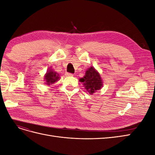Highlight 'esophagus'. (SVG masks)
<instances>
[{
	"instance_id": "esophagus-1",
	"label": "esophagus",
	"mask_w": 155,
	"mask_h": 155,
	"mask_svg": "<svg viewBox=\"0 0 155 155\" xmlns=\"http://www.w3.org/2000/svg\"><path fill=\"white\" fill-rule=\"evenodd\" d=\"M65 76H73L74 74H72V73L66 72V73H65Z\"/></svg>"
}]
</instances>
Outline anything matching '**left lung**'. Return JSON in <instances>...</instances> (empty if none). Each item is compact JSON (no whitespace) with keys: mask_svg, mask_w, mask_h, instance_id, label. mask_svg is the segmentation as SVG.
I'll return each mask as SVG.
<instances>
[{"mask_svg":"<svg viewBox=\"0 0 155 155\" xmlns=\"http://www.w3.org/2000/svg\"><path fill=\"white\" fill-rule=\"evenodd\" d=\"M80 81L83 83V85L85 86L87 91L91 94L100 90L103 86L100 75L94 67L89 68L87 70L85 76L83 78H81Z\"/></svg>","mask_w":155,"mask_h":155,"instance_id":"1","label":"left lung"}]
</instances>
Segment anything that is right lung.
I'll use <instances>...</instances> for the list:
<instances>
[{"label": "right lung", "instance_id": "1", "mask_svg": "<svg viewBox=\"0 0 155 155\" xmlns=\"http://www.w3.org/2000/svg\"><path fill=\"white\" fill-rule=\"evenodd\" d=\"M59 79V77L58 76V74L51 70L47 71V73L46 74L45 76V79L46 82V83L48 85H50V84L55 83V81H57Z\"/></svg>", "mask_w": 155, "mask_h": 155}]
</instances>
